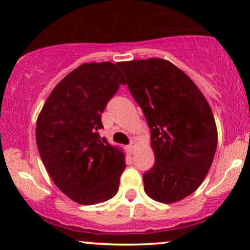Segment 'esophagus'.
Here are the masks:
<instances>
[{
  "instance_id": "34e87169",
  "label": "esophagus",
  "mask_w": 250,
  "mask_h": 250,
  "mask_svg": "<svg viewBox=\"0 0 250 250\" xmlns=\"http://www.w3.org/2000/svg\"><path fill=\"white\" fill-rule=\"evenodd\" d=\"M134 148H135V142H134V141L130 142V143H129V145L127 146V149H128L129 153H133Z\"/></svg>"
}]
</instances>
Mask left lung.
<instances>
[{"label":"left lung","mask_w":250,"mask_h":250,"mask_svg":"<svg viewBox=\"0 0 250 250\" xmlns=\"http://www.w3.org/2000/svg\"><path fill=\"white\" fill-rule=\"evenodd\" d=\"M129 91L150 128L155 162L143 174L145 191L162 203L194 193L217 146L213 111L196 84L162 59L120 62Z\"/></svg>","instance_id":"obj_1"}]
</instances>
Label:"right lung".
I'll use <instances>...</instances> for the list:
<instances>
[{"label":"right lung","mask_w":250,"mask_h":250,"mask_svg":"<svg viewBox=\"0 0 250 250\" xmlns=\"http://www.w3.org/2000/svg\"><path fill=\"white\" fill-rule=\"evenodd\" d=\"M110 62L84 63L54 88L37 119L40 156L57 188L84 206L114 197L125 168L120 149L101 139V115L125 84Z\"/></svg>","instance_id":"obj_1"}]
</instances>
